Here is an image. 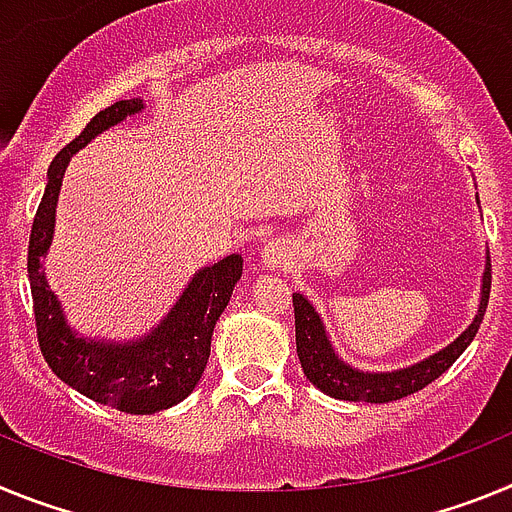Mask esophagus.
<instances>
[{"label":"esophagus","instance_id":"1","mask_svg":"<svg viewBox=\"0 0 512 512\" xmlns=\"http://www.w3.org/2000/svg\"><path fill=\"white\" fill-rule=\"evenodd\" d=\"M261 261L269 269H287L289 261H292V248L284 241H269L264 248H261Z\"/></svg>","mask_w":512,"mask_h":512}]
</instances>
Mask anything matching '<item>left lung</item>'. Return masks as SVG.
I'll list each match as a JSON object with an SVG mask.
<instances>
[{
  "label": "left lung",
  "mask_w": 512,
  "mask_h": 512,
  "mask_svg": "<svg viewBox=\"0 0 512 512\" xmlns=\"http://www.w3.org/2000/svg\"><path fill=\"white\" fill-rule=\"evenodd\" d=\"M492 266L490 253H487L485 277H482V297H479V310L469 325L454 343L441 348L438 354L418 361L413 366L397 369V372H359L346 361L338 359L325 333V325L315 307L307 302L305 295L295 292L292 305H295V336H297V356H300L302 372L320 392L348 402H392L400 397H408L413 392L423 390L433 379L441 377L461 354L464 348L477 336L479 323L485 318L487 300H490Z\"/></svg>",
  "instance_id": "1"
}]
</instances>
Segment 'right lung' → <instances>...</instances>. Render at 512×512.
Returning a JSON list of instances; mask_svg holds the SVG:
<instances>
[{
    "instance_id": "right-lung-1",
    "label": "right lung",
    "mask_w": 512,
    "mask_h": 512,
    "mask_svg": "<svg viewBox=\"0 0 512 512\" xmlns=\"http://www.w3.org/2000/svg\"><path fill=\"white\" fill-rule=\"evenodd\" d=\"M140 110L143 99H120L112 107H104L53 158L45 194L30 230L27 277L33 292L40 351L53 374L99 405H110L130 415H151L182 402L200 382L210 359L212 330L243 274L241 256L233 253L197 271L169 315L148 336L130 343L92 341L71 330L63 318L61 302L48 289L40 261L51 248L58 192L71 156L87 146L94 135Z\"/></svg>"
}]
</instances>
